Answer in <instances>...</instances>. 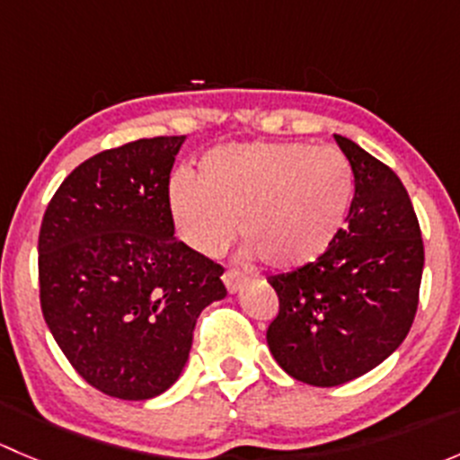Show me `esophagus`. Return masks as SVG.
Segmentation results:
<instances>
[{
    "label": "esophagus",
    "instance_id": "1",
    "mask_svg": "<svg viewBox=\"0 0 460 460\" xmlns=\"http://www.w3.org/2000/svg\"><path fill=\"white\" fill-rule=\"evenodd\" d=\"M222 280H225V285H226V289H229V294H238V291L243 289L244 285H247L249 278L244 276L243 271H235V269H229V271H225Z\"/></svg>",
    "mask_w": 460,
    "mask_h": 460
}]
</instances>
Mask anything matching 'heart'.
<instances>
[{
	"instance_id": "b5f03b06",
	"label": "heart",
	"mask_w": 460,
	"mask_h": 460,
	"mask_svg": "<svg viewBox=\"0 0 460 460\" xmlns=\"http://www.w3.org/2000/svg\"><path fill=\"white\" fill-rule=\"evenodd\" d=\"M354 193V169L336 146L247 142L208 151L196 178H173L169 208L202 256L225 252L238 222L243 243L267 267L294 271L332 249Z\"/></svg>"
}]
</instances>
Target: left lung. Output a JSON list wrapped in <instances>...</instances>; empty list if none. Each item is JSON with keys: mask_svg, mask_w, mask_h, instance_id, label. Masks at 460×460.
Segmentation results:
<instances>
[{"mask_svg": "<svg viewBox=\"0 0 460 460\" xmlns=\"http://www.w3.org/2000/svg\"><path fill=\"white\" fill-rule=\"evenodd\" d=\"M336 142L356 180L347 226L316 262L269 278L280 300L269 351L314 387L349 383L401 347L425 262L419 217L398 175L356 142Z\"/></svg>", "mask_w": 460, "mask_h": 460, "instance_id": "left-lung-1", "label": "left lung"}]
</instances>
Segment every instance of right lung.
I'll list each match as a JSON object with an SVG mask.
<instances>
[{"label":"right lung","instance_id":"1","mask_svg":"<svg viewBox=\"0 0 460 460\" xmlns=\"http://www.w3.org/2000/svg\"><path fill=\"white\" fill-rule=\"evenodd\" d=\"M184 136L148 137L82 162L40 229V303L75 372L122 401L182 374L225 269L175 238L169 178Z\"/></svg>","mask_w":460,"mask_h":460}]
</instances>
